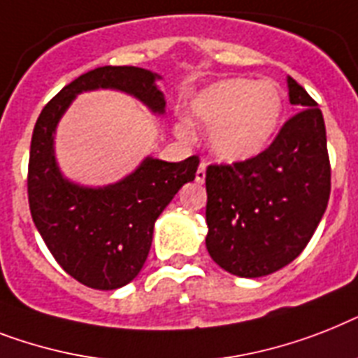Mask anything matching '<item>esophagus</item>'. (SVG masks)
Returning <instances> with one entry per match:
<instances>
[{"mask_svg":"<svg viewBox=\"0 0 358 358\" xmlns=\"http://www.w3.org/2000/svg\"><path fill=\"white\" fill-rule=\"evenodd\" d=\"M206 167H208V162H206V159H204V162H200L199 171H196V176H194L199 184H202V182L206 180Z\"/></svg>","mask_w":358,"mask_h":358,"instance_id":"obj_1","label":"esophagus"}]
</instances>
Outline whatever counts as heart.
<instances>
[{
  "label": "heart",
  "instance_id": "b5f03b06",
  "mask_svg": "<svg viewBox=\"0 0 358 358\" xmlns=\"http://www.w3.org/2000/svg\"><path fill=\"white\" fill-rule=\"evenodd\" d=\"M283 112L278 84L263 78H222L200 90L189 103V115L209 127V145L224 162H245L263 152L274 139ZM182 138H191L187 124H178Z\"/></svg>",
  "mask_w": 358,
  "mask_h": 358
}]
</instances>
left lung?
<instances>
[{"label": "left lung", "mask_w": 358, "mask_h": 358, "mask_svg": "<svg viewBox=\"0 0 358 358\" xmlns=\"http://www.w3.org/2000/svg\"><path fill=\"white\" fill-rule=\"evenodd\" d=\"M289 99L300 112L255 158L206 171V246L220 268L261 278L298 257L325 213L331 164L318 103L296 83Z\"/></svg>", "instance_id": "1"}]
</instances>
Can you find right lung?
Wrapping results in <instances>:
<instances>
[{"instance_id":"add662e5","label":"right lung","mask_w":358,"mask_h":358,"mask_svg":"<svg viewBox=\"0 0 358 358\" xmlns=\"http://www.w3.org/2000/svg\"><path fill=\"white\" fill-rule=\"evenodd\" d=\"M158 75L134 66H103L64 86L45 106L33 130L27 194L34 226L57 263L90 289L113 290L143 268L154 222L180 187L199 169V156L169 164L147 158L130 176L108 187H80L58 171L55 129L75 95L97 88L121 90L165 112Z\"/></svg>"}]
</instances>
